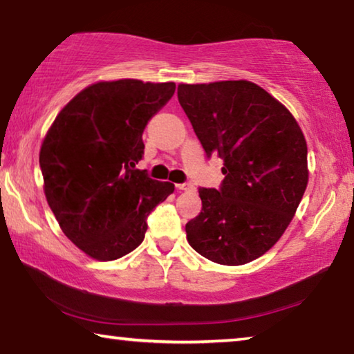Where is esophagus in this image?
<instances>
[{"mask_svg":"<svg viewBox=\"0 0 354 354\" xmlns=\"http://www.w3.org/2000/svg\"><path fill=\"white\" fill-rule=\"evenodd\" d=\"M176 187L180 191H192V189H194V186H192L191 183H181V185H176Z\"/></svg>","mask_w":354,"mask_h":354,"instance_id":"obj_1","label":"esophagus"}]
</instances>
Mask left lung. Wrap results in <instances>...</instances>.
Instances as JSON below:
<instances>
[{
    "instance_id": "1",
    "label": "left lung",
    "mask_w": 354,
    "mask_h": 354,
    "mask_svg": "<svg viewBox=\"0 0 354 354\" xmlns=\"http://www.w3.org/2000/svg\"><path fill=\"white\" fill-rule=\"evenodd\" d=\"M178 100L207 157L218 155V189L201 187L186 223L191 248L221 266L261 257L290 225L308 186V145L293 115L249 81L180 84Z\"/></svg>"
}]
</instances>
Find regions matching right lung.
Masks as SVG:
<instances>
[{"instance_id":"1","label":"right lung","mask_w":354,"mask_h":354,"mask_svg":"<svg viewBox=\"0 0 354 354\" xmlns=\"http://www.w3.org/2000/svg\"><path fill=\"white\" fill-rule=\"evenodd\" d=\"M174 82L121 79L79 92L56 116L40 149L45 196L63 233L97 261L144 241L147 216L174 191L136 163L142 133L174 93Z\"/></svg>"}]
</instances>
